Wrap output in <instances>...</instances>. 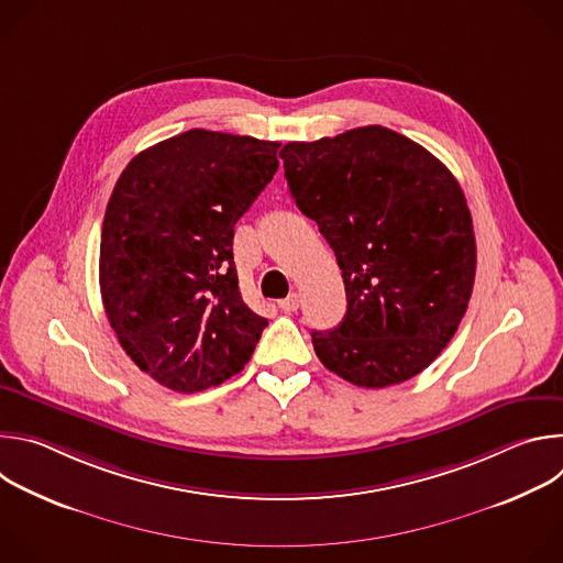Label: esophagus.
Returning <instances> with one entry per match:
<instances>
[{"label":"esophagus","instance_id":"obj_1","mask_svg":"<svg viewBox=\"0 0 563 563\" xmlns=\"http://www.w3.org/2000/svg\"><path fill=\"white\" fill-rule=\"evenodd\" d=\"M278 305H280V309H283V311H296V309H298V305H300L298 294H289V296H287V298H283Z\"/></svg>","mask_w":563,"mask_h":563}]
</instances>
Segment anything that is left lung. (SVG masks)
Wrapping results in <instances>:
<instances>
[{
	"label": "left lung",
	"instance_id": "obj_1",
	"mask_svg": "<svg viewBox=\"0 0 563 563\" xmlns=\"http://www.w3.org/2000/svg\"><path fill=\"white\" fill-rule=\"evenodd\" d=\"M285 178L343 272L347 311L311 332L316 356L358 387L423 372L450 343L472 296L476 243L465 196L421 144L372 124L287 142Z\"/></svg>",
	"mask_w": 563,
	"mask_h": 563
}]
</instances>
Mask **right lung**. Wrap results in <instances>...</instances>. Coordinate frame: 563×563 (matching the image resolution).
Segmentation results:
<instances>
[{"instance_id":"1","label":"right lung","mask_w":563,"mask_h":563,"mask_svg":"<svg viewBox=\"0 0 563 563\" xmlns=\"http://www.w3.org/2000/svg\"><path fill=\"white\" fill-rule=\"evenodd\" d=\"M278 146L191 129L137 153L109 198L104 311L131 361L174 391L238 374L267 328L240 296L233 227L272 183Z\"/></svg>"}]
</instances>
